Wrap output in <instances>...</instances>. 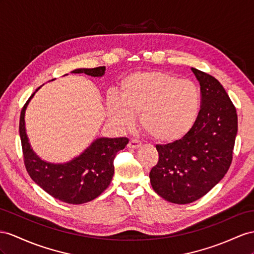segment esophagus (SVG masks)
Instances as JSON below:
<instances>
[{"instance_id":"34e87169","label":"esophagus","mask_w":254,"mask_h":254,"mask_svg":"<svg viewBox=\"0 0 254 254\" xmlns=\"http://www.w3.org/2000/svg\"><path fill=\"white\" fill-rule=\"evenodd\" d=\"M140 146H141L140 142L137 141V140H134V139L129 140L128 144H127V147L131 148V149H138Z\"/></svg>"}]
</instances>
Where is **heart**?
<instances>
[{"instance_id": "obj_1", "label": "heart", "mask_w": 254, "mask_h": 254, "mask_svg": "<svg viewBox=\"0 0 254 254\" xmlns=\"http://www.w3.org/2000/svg\"><path fill=\"white\" fill-rule=\"evenodd\" d=\"M200 106L199 89L190 79L161 70L136 71L121 81L120 99L109 95L107 113L121 129L139 125L155 141L171 144L190 132Z\"/></svg>"}]
</instances>
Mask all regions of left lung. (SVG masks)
Here are the masks:
<instances>
[{"mask_svg":"<svg viewBox=\"0 0 254 254\" xmlns=\"http://www.w3.org/2000/svg\"><path fill=\"white\" fill-rule=\"evenodd\" d=\"M201 107L184 138L157 145L159 161L149 174L155 193L174 204H190L219 184L229 171L237 135V114L216 78L192 67Z\"/></svg>","mask_w":254,"mask_h":254,"instance_id":"8db88e82","label":"left lung"}]
</instances>
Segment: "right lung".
Returning <instances> with one entry per match:
<instances>
[{"label":"right lung","instance_id":"right-lung-1","mask_svg":"<svg viewBox=\"0 0 254 254\" xmlns=\"http://www.w3.org/2000/svg\"><path fill=\"white\" fill-rule=\"evenodd\" d=\"M105 70V66H100L76 68L71 73L102 77ZM38 89L41 87L25 103L19 122L25 168L34 183L55 198L74 205L88 203L101 195L110 185L115 172L114 159L117 152L126 148L128 139L99 137L79 155L65 163H51L41 159L31 147L24 120L25 110Z\"/></svg>","mask_w":254,"mask_h":254}]
</instances>
